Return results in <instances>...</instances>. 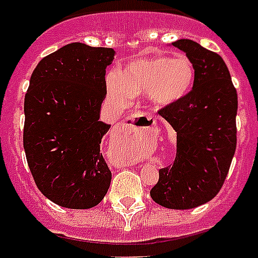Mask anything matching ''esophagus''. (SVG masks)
Segmentation results:
<instances>
[{
    "label": "esophagus",
    "mask_w": 258,
    "mask_h": 258,
    "mask_svg": "<svg viewBox=\"0 0 258 258\" xmlns=\"http://www.w3.org/2000/svg\"><path fill=\"white\" fill-rule=\"evenodd\" d=\"M156 124V120L152 116L144 115V114H131L127 116L123 125L130 127V128H138V130H148L152 128Z\"/></svg>",
    "instance_id": "esophagus-1"
}]
</instances>
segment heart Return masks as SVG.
Segmentation results:
<instances>
[{
    "label": "heart",
    "instance_id": "1",
    "mask_svg": "<svg viewBox=\"0 0 258 258\" xmlns=\"http://www.w3.org/2000/svg\"><path fill=\"white\" fill-rule=\"evenodd\" d=\"M196 82V67L186 56H148L128 62L122 71L110 72L106 86L111 96L147 97L165 107L182 101Z\"/></svg>",
    "mask_w": 258,
    "mask_h": 258
}]
</instances>
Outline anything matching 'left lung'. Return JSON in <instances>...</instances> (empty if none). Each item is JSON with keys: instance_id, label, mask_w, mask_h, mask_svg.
Returning a JSON list of instances; mask_svg holds the SVG:
<instances>
[{"instance_id": "left-lung-1", "label": "left lung", "mask_w": 258, "mask_h": 258, "mask_svg": "<svg viewBox=\"0 0 258 258\" xmlns=\"http://www.w3.org/2000/svg\"><path fill=\"white\" fill-rule=\"evenodd\" d=\"M172 45L191 60L196 82L182 101L159 110L177 133V153L172 165L159 170L151 197L166 209L187 210L211 201L228 174L236 149L237 93L218 53L190 39Z\"/></svg>"}]
</instances>
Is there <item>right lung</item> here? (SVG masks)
<instances>
[{
  "instance_id": "1",
  "label": "right lung",
  "mask_w": 258,
  "mask_h": 258,
  "mask_svg": "<svg viewBox=\"0 0 258 258\" xmlns=\"http://www.w3.org/2000/svg\"><path fill=\"white\" fill-rule=\"evenodd\" d=\"M115 51L71 43L43 57L25 96L23 148L38 189L56 205L97 206L111 172L101 153L106 68Z\"/></svg>"
}]
</instances>
